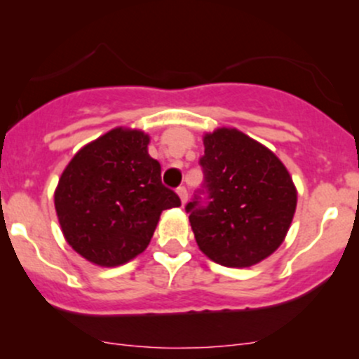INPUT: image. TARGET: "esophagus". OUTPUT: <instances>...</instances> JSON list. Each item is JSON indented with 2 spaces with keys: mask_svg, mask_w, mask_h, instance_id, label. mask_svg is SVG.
<instances>
[{
  "mask_svg": "<svg viewBox=\"0 0 359 359\" xmlns=\"http://www.w3.org/2000/svg\"><path fill=\"white\" fill-rule=\"evenodd\" d=\"M177 194H179V197H180V203H182V204L187 203V197H189L187 189H185V187H179V189H177Z\"/></svg>",
  "mask_w": 359,
  "mask_h": 359,
  "instance_id": "1",
  "label": "esophagus"
}]
</instances>
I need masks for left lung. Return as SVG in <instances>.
Wrapping results in <instances>:
<instances>
[{"instance_id":"8db88e82","label":"left lung","mask_w":359,"mask_h":359,"mask_svg":"<svg viewBox=\"0 0 359 359\" xmlns=\"http://www.w3.org/2000/svg\"><path fill=\"white\" fill-rule=\"evenodd\" d=\"M203 187L185 205L204 255L251 266L282 245L297 205L287 168L269 148L231 128L204 137Z\"/></svg>"}]
</instances>
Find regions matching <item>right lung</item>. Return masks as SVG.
Returning <instances> with one entry per match:
<instances>
[{"label":"right lung","mask_w":359,"mask_h":359,"mask_svg":"<svg viewBox=\"0 0 359 359\" xmlns=\"http://www.w3.org/2000/svg\"><path fill=\"white\" fill-rule=\"evenodd\" d=\"M150 138L116 128L77 151L55 191L65 240L81 257L116 266L142 253L160 214L180 199L162 184V167L148 155Z\"/></svg>","instance_id":"1"}]
</instances>
